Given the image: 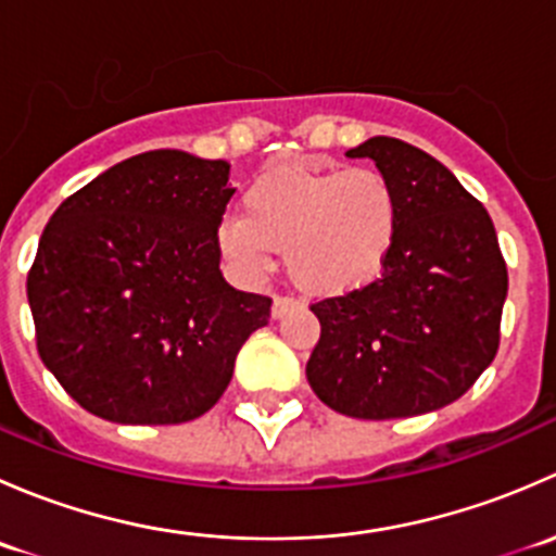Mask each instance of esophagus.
I'll use <instances>...</instances> for the list:
<instances>
[{"label": "esophagus", "mask_w": 556, "mask_h": 556, "mask_svg": "<svg viewBox=\"0 0 556 556\" xmlns=\"http://www.w3.org/2000/svg\"><path fill=\"white\" fill-rule=\"evenodd\" d=\"M295 306H299V299H293V295H277V299H274V304H271V317L274 319L285 317V314L293 312Z\"/></svg>", "instance_id": "esophagus-1"}]
</instances>
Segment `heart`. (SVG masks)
Wrapping results in <instances>:
<instances>
[{
	"label": "heart",
	"instance_id": "1",
	"mask_svg": "<svg viewBox=\"0 0 556 556\" xmlns=\"http://www.w3.org/2000/svg\"><path fill=\"white\" fill-rule=\"evenodd\" d=\"M401 220V193L379 169L282 166L247 188L242 217L223 223L220 247L250 277L266 271L268 250L288 252L301 288L346 295L382 277Z\"/></svg>",
	"mask_w": 556,
	"mask_h": 556
}]
</instances>
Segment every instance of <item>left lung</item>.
Segmentation results:
<instances>
[{
    "mask_svg": "<svg viewBox=\"0 0 556 556\" xmlns=\"http://www.w3.org/2000/svg\"><path fill=\"white\" fill-rule=\"evenodd\" d=\"M350 159L377 161L401 193V237L382 277L312 304L314 395L355 419L428 414L473 387L501 346L508 268L490 212L441 161L392 137Z\"/></svg>",
    "mask_w": 556,
    "mask_h": 556,
    "instance_id": "left-lung-1",
    "label": "left lung"
}]
</instances>
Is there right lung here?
Here are the masks:
<instances>
[{"instance_id": "right-lung-1", "label": "right lung", "mask_w": 556, "mask_h": 556, "mask_svg": "<svg viewBox=\"0 0 556 556\" xmlns=\"http://www.w3.org/2000/svg\"><path fill=\"white\" fill-rule=\"evenodd\" d=\"M231 166L150 150L61 201L26 277L37 352L86 412L179 425L210 412L271 299L220 274Z\"/></svg>"}]
</instances>
